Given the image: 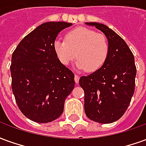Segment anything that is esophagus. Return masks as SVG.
Segmentation results:
<instances>
[{
	"mask_svg": "<svg viewBox=\"0 0 146 146\" xmlns=\"http://www.w3.org/2000/svg\"><path fill=\"white\" fill-rule=\"evenodd\" d=\"M74 80H75V82H76V84H78V83H79L80 76H78V75H75V76H74Z\"/></svg>",
	"mask_w": 146,
	"mask_h": 146,
	"instance_id": "34e87169",
	"label": "esophagus"
}]
</instances>
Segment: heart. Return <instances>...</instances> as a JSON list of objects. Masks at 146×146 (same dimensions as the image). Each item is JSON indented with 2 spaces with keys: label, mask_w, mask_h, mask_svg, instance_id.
Masks as SVG:
<instances>
[{
  "label": "heart",
  "mask_w": 146,
  "mask_h": 146,
  "mask_svg": "<svg viewBox=\"0 0 146 146\" xmlns=\"http://www.w3.org/2000/svg\"><path fill=\"white\" fill-rule=\"evenodd\" d=\"M54 50L65 66L71 63L76 56L77 69L94 72L104 65L110 45L104 34L89 28L79 27L69 31L66 34V40H56Z\"/></svg>",
  "instance_id": "obj_1"
}]
</instances>
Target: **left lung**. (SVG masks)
<instances>
[{"label":"left lung","mask_w":146,"mask_h":146,"mask_svg":"<svg viewBox=\"0 0 146 146\" xmlns=\"http://www.w3.org/2000/svg\"><path fill=\"white\" fill-rule=\"evenodd\" d=\"M107 37L110 51L104 65L80 78L84 91V111L89 119L100 123L116 121L128 108L134 92L136 66L134 54L126 42L104 24L86 23Z\"/></svg>","instance_id":"left-lung-1"}]
</instances>
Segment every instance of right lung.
<instances>
[{
	"label": "right lung",
	"instance_id": "1",
	"mask_svg": "<svg viewBox=\"0 0 146 146\" xmlns=\"http://www.w3.org/2000/svg\"><path fill=\"white\" fill-rule=\"evenodd\" d=\"M66 22L41 24L25 36L11 56V89L24 116L36 123L58 118L74 88V73L61 63L54 50Z\"/></svg>",
	"mask_w": 146,
	"mask_h": 146
}]
</instances>
